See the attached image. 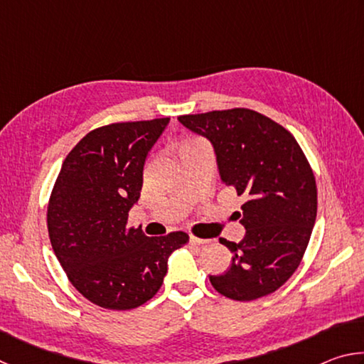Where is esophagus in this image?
Segmentation results:
<instances>
[{
	"instance_id": "34e87169",
	"label": "esophagus",
	"mask_w": 364,
	"mask_h": 364,
	"mask_svg": "<svg viewBox=\"0 0 364 364\" xmlns=\"http://www.w3.org/2000/svg\"><path fill=\"white\" fill-rule=\"evenodd\" d=\"M191 244H194V245H202V244H207L208 241L207 239H200V237H197V236H191Z\"/></svg>"
}]
</instances>
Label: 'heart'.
Segmentation results:
<instances>
[{
	"label": "heart",
	"instance_id": "heart-1",
	"mask_svg": "<svg viewBox=\"0 0 364 364\" xmlns=\"http://www.w3.org/2000/svg\"><path fill=\"white\" fill-rule=\"evenodd\" d=\"M184 144H186V143H184Z\"/></svg>",
	"mask_w": 364,
	"mask_h": 364
}]
</instances>
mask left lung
<instances>
[{"instance_id":"8db88e82","label":"left lung","mask_w":364,"mask_h":364,"mask_svg":"<svg viewBox=\"0 0 364 364\" xmlns=\"http://www.w3.org/2000/svg\"><path fill=\"white\" fill-rule=\"evenodd\" d=\"M210 139L221 181L245 202L241 242L221 237L232 263L210 282L228 299L249 301L273 294L304 258L316 220L315 173L294 134L252 109L234 107L178 117Z\"/></svg>"}]
</instances>
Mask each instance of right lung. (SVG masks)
I'll use <instances>...</instances> for the list:
<instances>
[{"label": "right lung", "mask_w": 364, "mask_h": 364, "mask_svg": "<svg viewBox=\"0 0 364 364\" xmlns=\"http://www.w3.org/2000/svg\"><path fill=\"white\" fill-rule=\"evenodd\" d=\"M170 119L110 123L90 132L67 154L48 202L53 250L72 286L107 310H132L162 286L184 231L147 237L128 226L139 199L147 152Z\"/></svg>", "instance_id": "1"}]
</instances>
